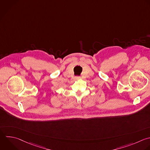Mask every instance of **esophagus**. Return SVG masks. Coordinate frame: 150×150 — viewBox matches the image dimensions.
I'll use <instances>...</instances> for the list:
<instances>
[{"label":"esophagus","instance_id":"esophagus-1","mask_svg":"<svg viewBox=\"0 0 150 150\" xmlns=\"http://www.w3.org/2000/svg\"><path fill=\"white\" fill-rule=\"evenodd\" d=\"M80 79V77H76V80H79V79Z\"/></svg>","mask_w":150,"mask_h":150}]
</instances>
